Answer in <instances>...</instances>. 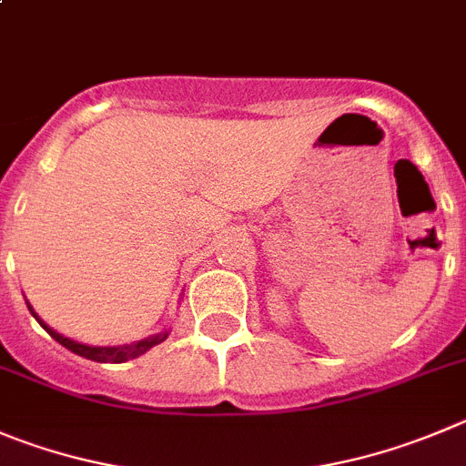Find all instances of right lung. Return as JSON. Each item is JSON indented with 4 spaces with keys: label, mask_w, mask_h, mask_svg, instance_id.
Returning <instances> with one entry per match:
<instances>
[{
    "label": "right lung",
    "mask_w": 466,
    "mask_h": 466,
    "mask_svg": "<svg viewBox=\"0 0 466 466\" xmlns=\"http://www.w3.org/2000/svg\"><path fill=\"white\" fill-rule=\"evenodd\" d=\"M25 301H27V299H25ZM27 308H29V312H32L34 319H36L38 324H41L43 329H46V331L50 333L56 342H59V345H64L66 350H71L73 354L85 356V359H89V360H96V363H126V360L137 359V356L147 354L151 347L160 345V342L167 340V336H169V329H165V331L154 333V336H149V338H142V340H137V342H130V345H107V347L86 345V342L73 340V338L64 336V333L55 331L52 326H47L46 321L36 315V310H34L32 303L29 301H27Z\"/></svg>",
    "instance_id": "1"
}]
</instances>
